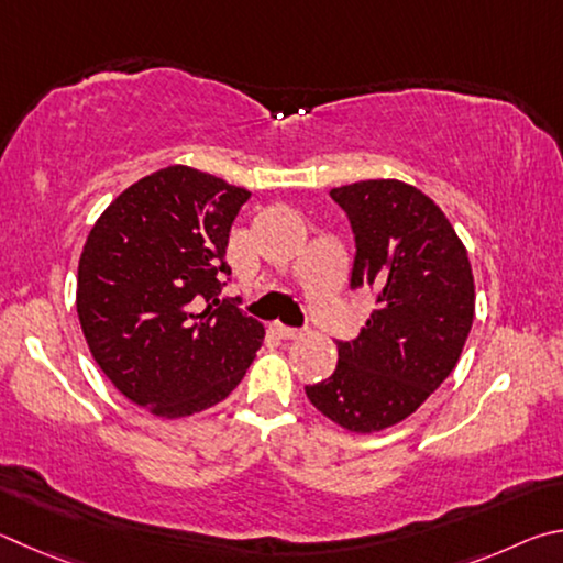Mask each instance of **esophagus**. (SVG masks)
<instances>
[{
	"label": "esophagus",
	"mask_w": 563,
	"mask_h": 563,
	"mask_svg": "<svg viewBox=\"0 0 563 563\" xmlns=\"http://www.w3.org/2000/svg\"><path fill=\"white\" fill-rule=\"evenodd\" d=\"M272 331H274L279 339H284V341H291V339H301V336H303L301 329L284 327V323H272Z\"/></svg>",
	"instance_id": "obj_1"
}]
</instances>
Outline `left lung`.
<instances>
[{"label":"left lung","instance_id":"left-lung-1","mask_svg":"<svg viewBox=\"0 0 563 563\" xmlns=\"http://www.w3.org/2000/svg\"><path fill=\"white\" fill-rule=\"evenodd\" d=\"M356 234L351 289L376 291L353 341H336L333 376L307 386L343 430L380 432L412 416L457 366L475 319V276L445 212L418 187L361 180L333 187Z\"/></svg>","mask_w":563,"mask_h":563}]
</instances>
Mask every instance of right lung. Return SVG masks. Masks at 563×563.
Segmentation results:
<instances>
[{
    "label": "right lung",
    "instance_id": "obj_1",
    "mask_svg": "<svg viewBox=\"0 0 563 563\" xmlns=\"http://www.w3.org/2000/svg\"><path fill=\"white\" fill-rule=\"evenodd\" d=\"M250 195L170 165L125 187L88 232L76 284L88 351L128 400L157 418L222 402L262 346V323L217 299L230 274L232 222Z\"/></svg>",
    "mask_w": 563,
    "mask_h": 563
}]
</instances>
